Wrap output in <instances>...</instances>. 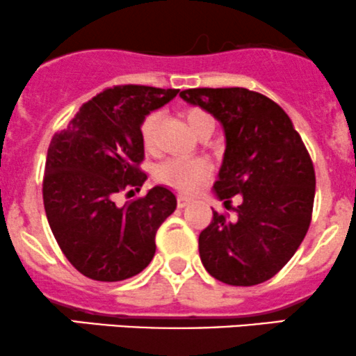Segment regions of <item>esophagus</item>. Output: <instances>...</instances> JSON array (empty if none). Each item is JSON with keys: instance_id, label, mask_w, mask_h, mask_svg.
Returning <instances> with one entry per match:
<instances>
[{"instance_id": "obj_1", "label": "esophagus", "mask_w": 356, "mask_h": 356, "mask_svg": "<svg viewBox=\"0 0 356 356\" xmlns=\"http://www.w3.org/2000/svg\"><path fill=\"white\" fill-rule=\"evenodd\" d=\"M189 203H191L189 197H184V196H179V197H177V207H179V208H186Z\"/></svg>"}]
</instances>
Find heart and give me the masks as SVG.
Wrapping results in <instances>:
<instances>
[{"label":"heart","instance_id":"heart-1","mask_svg":"<svg viewBox=\"0 0 356 356\" xmlns=\"http://www.w3.org/2000/svg\"><path fill=\"white\" fill-rule=\"evenodd\" d=\"M184 119L188 122L189 129L194 134L207 124H213L211 118L208 112H204L200 107H189L184 111ZM159 115L156 112H149L143 118L140 124V138L145 148L149 149L155 141V131ZM155 179L162 184L170 186L179 193L193 194L201 188L204 181L211 174V165L204 159H168L165 162L159 163L155 167Z\"/></svg>","mask_w":356,"mask_h":356}]
</instances>
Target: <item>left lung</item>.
<instances>
[{
  "label": "left lung",
  "mask_w": 356,
  "mask_h": 356,
  "mask_svg": "<svg viewBox=\"0 0 356 356\" xmlns=\"http://www.w3.org/2000/svg\"><path fill=\"white\" fill-rule=\"evenodd\" d=\"M223 124L225 156L213 189L225 207L238 194L235 218L213 211L200 234L201 263L213 278L252 286L291 259L312 220L316 172L300 134L275 100L247 88L182 90Z\"/></svg>",
  "instance_id": "obj_1"
}]
</instances>
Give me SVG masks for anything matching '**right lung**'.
<instances>
[{
	"label": "right lung",
	"mask_w": 356,
	"mask_h": 356,
	"mask_svg": "<svg viewBox=\"0 0 356 356\" xmlns=\"http://www.w3.org/2000/svg\"><path fill=\"white\" fill-rule=\"evenodd\" d=\"M177 88L115 85L85 102L68 128L52 136L42 181L44 208L56 242L74 269L97 282L138 275L155 256V234L177 207L156 186L124 207L115 196L140 191L143 118Z\"/></svg>",
	"instance_id": "right-lung-1"
}]
</instances>
